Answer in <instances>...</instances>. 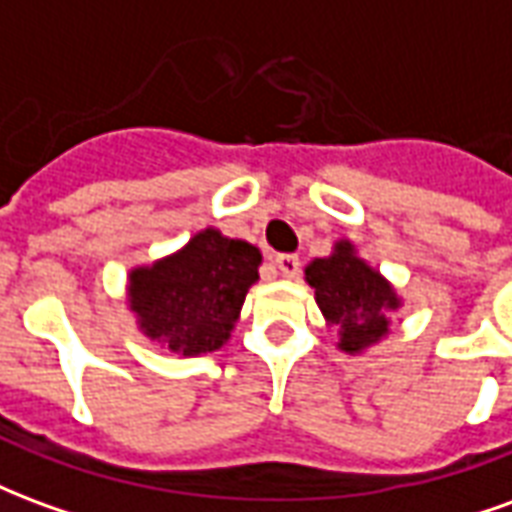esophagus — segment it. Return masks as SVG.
<instances>
[{
  "label": "esophagus",
  "instance_id": "obj_1",
  "mask_svg": "<svg viewBox=\"0 0 512 512\" xmlns=\"http://www.w3.org/2000/svg\"><path fill=\"white\" fill-rule=\"evenodd\" d=\"M274 266H277V271L282 274V277L293 279L296 274H299L301 260L296 255H277L274 257Z\"/></svg>",
  "mask_w": 512,
  "mask_h": 512
}]
</instances>
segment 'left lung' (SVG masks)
I'll return each mask as SVG.
<instances>
[{
	"label": "left lung",
	"instance_id": "1",
	"mask_svg": "<svg viewBox=\"0 0 512 512\" xmlns=\"http://www.w3.org/2000/svg\"><path fill=\"white\" fill-rule=\"evenodd\" d=\"M307 282L326 321L340 326V348L359 354L389 332L386 312L400 307L392 285L356 257L354 246L340 241L334 255L318 257L307 266Z\"/></svg>",
	"mask_w": 512,
	"mask_h": 512
}]
</instances>
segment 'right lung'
Segmentation results:
<instances>
[{
	"mask_svg": "<svg viewBox=\"0 0 512 512\" xmlns=\"http://www.w3.org/2000/svg\"><path fill=\"white\" fill-rule=\"evenodd\" d=\"M257 266V246L202 230L175 255L131 271L128 296L139 329L183 356L222 348L257 282Z\"/></svg>",
	"mask_w": 512,
	"mask_h": 512,
	"instance_id": "add662e5",
	"label": "right lung"
}]
</instances>
